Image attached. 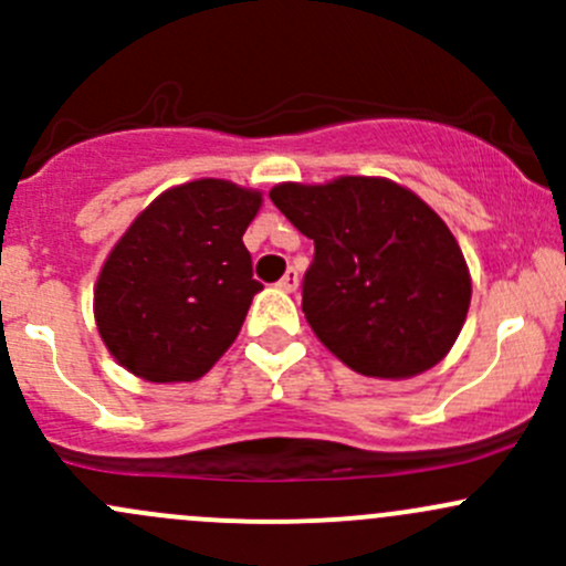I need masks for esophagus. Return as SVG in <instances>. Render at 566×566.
I'll use <instances>...</instances> for the list:
<instances>
[{
	"instance_id": "1",
	"label": "esophagus",
	"mask_w": 566,
	"mask_h": 566,
	"mask_svg": "<svg viewBox=\"0 0 566 566\" xmlns=\"http://www.w3.org/2000/svg\"><path fill=\"white\" fill-rule=\"evenodd\" d=\"M279 287H282L284 293H293V290L298 287V271H295V268H287V273L279 279Z\"/></svg>"
}]
</instances>
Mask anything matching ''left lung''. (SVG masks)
Listing matches in <instances>:
<instances>
[{
    "mask_svg": "<svg viewBox=\"0 0 566 566\" xmlns=\"http://www.w3.org/2000/svg\"><path fill=\"white\" fill-rule=\"evenodd\" d=\"M271 199L306 238L304 315L358 375L405 380L436 367L458 342L471 273L441 216L386 177L279 182Z\"/></svg>",
    "mask_w": 566,
    "mask_h": 566,
    "instance_id": "left-lung-1",
    "label": "left lung"
}]
</instances>
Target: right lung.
<instances>
[{"mask_svg": "<svg viewBox=\"0 0 566 566\" xmlns=\"http://www.w3.org/2000/svg\"><path fill=\"white\" fill-rule=\"evenodd\" d=\"M262 191L219 177L158 193L108 251L95 325L114 361L150 384L199 380L235 342L251 298L243 232Z\"/></svg>", "mask_w": 566, "mask_h": 566, "instance_id": "1", "label": "right lung"}]
</instances>
